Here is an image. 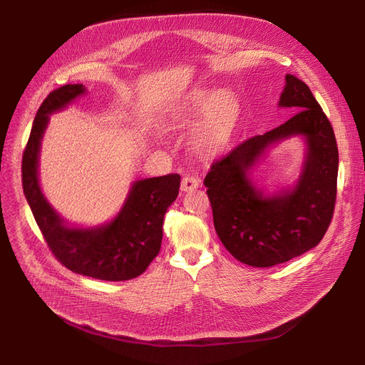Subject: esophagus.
Listing matches in <instances>:
<instances>
[{
  "label": "esophagus",
  "mask_w": 365,
  "mask_h": 365,
  "mask_svg": "<svg viewBox=\"0 0 365 365\" xmlns=\"http://www.w3.org/2000/svg\"><path fill=\"white\" fill-rule=\"evenodd\" d=\"M200 185H201V179H200V178H195V176H185V178L182 179L180 189L183 190V192H189V190L197 189Z\"/></svg>",
  "instance_id": "1"
}]
</instances>
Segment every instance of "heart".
Wrapping results in <instances>:
<instances>
[{"mask_svg":"<svg viewBox=\"0 0 365 365\" xmlns=\"http://www.w3.org/2000/svg\"><path fill=\"white\" fill-rule=\"evenodd\" d=\"M240 118V103L232 93L197 90L176 112L179 127L195 128L194 143L204 153H217L231 140Z\"/></svg>","mask_w":365,"mask_h":365,"instance_id":"obj_1","label":"heart"}]
</instances>
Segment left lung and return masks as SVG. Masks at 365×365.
Masks as SVG:
<instances>
[{
  "label": "left lung",
  "mask_w": 365,
  "mask_h": 365,
  "mask_svg": "<svg viewBox=\"0 0 365 365\" xmlns=\"http://www.w3.org/2000/svg\"><path fill=\"white\" fill-rule=\"evenodd\" d=\"M278 106L297 112L235 146L212 164L204 179L220 241L237 260L256 267L289 262L318 245L331 223L337 195L336 136L312 91L289 73ZM299 133L309 150L298 185L263 196L247 171L271 144Z\"/></svg>",
  "instance_id": "left-lung-1"
}]
</instances>
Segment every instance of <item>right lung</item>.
<instances>
[{"mask_svg":"<svg viewBox=\"0 0 365 365\" xmlns=\"http://www.w3.org/2000/svg\"><path fill=\"white\" fill-rule=\"evenodd\" d=\"M86 93L83 84L53 90L38 109L22 158L24 194L54 257L75 274L103 281H127L146 271L163 241L167 208L178 198L180 176L134 182L118 216L90 229L69 227L44 198L38 183V155L48 115Z\"/></svg>","mask_w":365,"mask_h":365,"instance_id":"obj_1","label":"right lung"}]
</instances>
